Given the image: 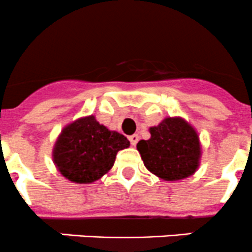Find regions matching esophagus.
Instances as JSON below:
<instances>
[{
  "label": "esophagus",
  "instance_id": "esophagus-1",
  "mask_svg": "<svg viewBox=\"0 0 252 252\" xmlns=\"http://www.w3.org/2000/svg\"><path fill=\"white\" fill-rule=\"evenodd\" d=\"M129 141H130V144L133 145V146H135V145L138 144V141H139V135H138V134H134V135L129 136Z\"/></svg>",
  "mask_w": 252,
  "mask_h": 252
}]
</instances>
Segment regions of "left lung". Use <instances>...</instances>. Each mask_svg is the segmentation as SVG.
<instances>
[{"label":"left lung","instance_id":"1","mask_svg":"<svg viewBox=\"0 0 252 252\" xmlns=\"http://www.w3.org/2000/svg\"><path fill=\"white\" fill-rule=\"evenodd\" d=\"M151 138L140 140L136 149L145 167L167 182L184 179L199 168L201 145L196 130L180 117L164 118L150 128Z\"/></svg>","mask_w":252,"mask_h":252}]
</instances>
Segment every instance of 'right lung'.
<instances>
[{"label":"right lung","instance_id":"obj_1","mask_svg":"<svg viewBox=\"0 0 252 252\" xmlns=\"http://www.w3.org/2000/svg\"><path fill=\"white\" fill-rule=\"evenodd\" d=\"M129 145L126 136L98 123L95 116L83 117L61 131L53 146V163L70 182L90 184L110 171L117 152Z\"/></svg>","mask_w":252,"mask_h":252}]
</instances>
